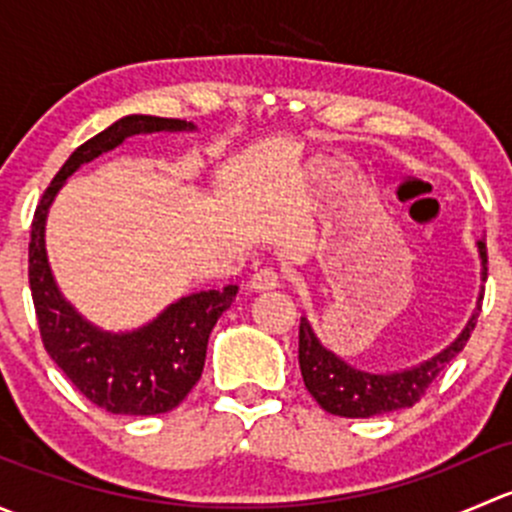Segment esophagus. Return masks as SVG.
Segmentation results:
<instances>
[{"label":"esophagus","mask_w":512,"mask_h":512,"mask_svg":"<svg viewBox=\"0 0 512 512\" xmlns=\"http://www.w3.org/2000/svg\"><path fill=\"white\" fill-rule=\"evenodd\" d=\"M280 275H277L275 270H270V267H267V270H260V272H255V275L250 277V289L252 292H270V289H277L280 287Z\"/></svg>","instance_id":"esophagus-1"}]
</instances>
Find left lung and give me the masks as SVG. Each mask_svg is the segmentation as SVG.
Masks as SVG:
<instances>
[{"mask_svg": "<svg viewBox=\"0 0 512 512\" xmlns=\"http://www.w3.org/2000/svg\"><path fill=\"white\" fill-rule=\"evenodd\" d=\"M478 255L480 267H483L480 280L485 282V277H488V252H485L483 240H478ZM480 299H483V292L478 297L476 312H473L466 329L458 334L451 347L431 356L428 361H421L418 366L389 371V374H371V371L349 366L342 356L322 347L317 334L312 332L309 322L302 317V322H299V369H302L304 386L314 396V401L334 416L369 418L409 409L426 394V389L446 369L448 361L458 352H463L466 342L471 339V332L476 329Z\"/></svg>", "mask_w": 512, "mask_h": 512, "instance_id": "8db88e82", "label": "left lung"}]
</instances>
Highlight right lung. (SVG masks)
I'll list each match as a JSON object with an SVG mask.
<instances>
[{"mask_svg":"<svg viewBox=\"0 0 512 512\" xmlns=\"http://www.w3.org/2000/svg\"><path fill=\"white\" fill-rule=\"evenodd\" d=\"M180 118L126 116L76 148L41 195L29 242V287L41 342L71 384L98 409L126 416L173 411L198 384L205 352L220 314L235 302L237 285L180 297L151 324L111 334L86 322L56 287L46 257L44 227L51 203L74 170L121 146L128 136L156 131H193Z\"/></svg>","mask_w":512,"mask_h":512,"instance_id":"add662e5","label":"right lung"}]
</instances>
